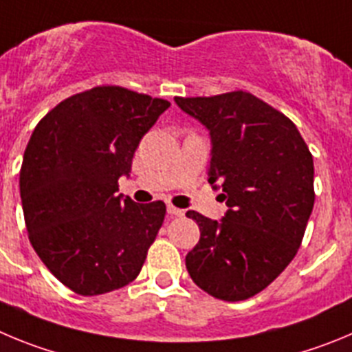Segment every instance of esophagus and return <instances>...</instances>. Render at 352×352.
I'll list each match as a JSON object with an SVG mask.
<instances>
[{"instance_id":"1","label":"esophagus","mask_w":352,"mask_h":352,"mask_svg":"<svg viewBox=\"0 0 352 352\" xmlns=\"http://www.w3.org/2000/svg\"><path fill=\"white\" fill-rule=\"evenodd\" d=\"M168 214H170V215H177V217H182L184 210H182V208L173 207V205H168Z\"/></svg>"}]
</instances>
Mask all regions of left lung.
Instances as JSON below:
<instances>
[{
    "instance_id": "left-lung-1",
    "label": "left lung",
    "mask_w": 352,
    "mask_h": 352,
    "mask_svg": "<svg viewBox=\"0 0 352 352\" xmlns=\"http://www.w3.org/2000/svg\"><path fill=\"white\" fill-rule=\"evenodd\" d=\"M175 103L210 131L208 182L228 205L221 221L186 214L199 226L186 268L214 298H251L298 252L316 198L312 154L291 119L245 91Z\"/></svg>"
}]
</instances>
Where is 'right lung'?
I'll return each instance as SVG.
<instances>
[{
  "instance_id": "obj_1",
  "label": "right lung",
  "mask_w": 352,
  "mask_h": 352,
  "mask_svg": "<svg viewBox=\"0 0 352 352\" xmlns=\"http://www.w3.org/2000/svg\"><path fill=\"white\" fill-rule=\"evenodd\" d=\"M168 107L161 98L98 85L54 107L28 142L19 186L30 242L77 294L119 289L144 267L166 205L122 198L117 182Z\"/></svg>"
}]
</instances>
